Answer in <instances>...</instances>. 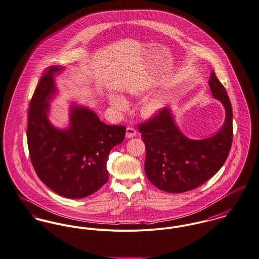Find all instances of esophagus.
<instances>
[{"mask_svg": "<svg viewBox=\"0 0 259 259\" xmlns=\"http://www.w3.org/2000/svg\"><path fill=\"white\" fill-rule=\"evenodd\" d=\"M137 136V131L134 127H126V133H125V137L127 139H132L134 137Z\"/></svg>", "mask_w": 259, "mask_h": 259, "instance_id": "esophagus-1", "label": "esophagus"}]
</instances>
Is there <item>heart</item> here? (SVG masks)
Returning <instances> with one entry per match:
<instances>
[{
    "instance_id": "heart-1",
    "label": "heart",
    "mask_w": 259,
    "mask_h": 259,
    "mask_svg": "<svg viewBox=\"0 0 259 259\" xmlns=\"http://www.w3.org/2000/svg\"><path fill=\"white\" fill-rule=\"evenodd\" d=\"M148 90L149 89L147 87H143L140 85H131L127 88L128 94L138 98L144 96L148 92ZM170 98L171 91L169 89H165L156 94L147 97L141 104V114L147 118L154 117L162 110H164L165 107L168 105L170 101ZM109 101L114 108L118 109L119 111H126L128 109L127 100L120 95L111 93L109 96Z\"/></svg>"
}]
</instances>
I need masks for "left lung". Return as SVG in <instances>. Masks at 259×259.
<instances>
[{
    "label": "left lung",
    "mask_w": 259,
    "mask_h": 259,
    "mask_svg": "<svg viewBox=\"0 0 259 259\" xmlns=\"http://www.w3.org/2000/svg\"><path fill=\"white\" fill-rule=\"evenodd\" d=\"M212 97L226 110L221 130L204 140H190L178 128L171 110L139 124L145 144L144 169L148 180L159 190L183 193L207 182L226 162L233 142V110L227 90L212 71Z\"/></svg>",
    "instance_id": "1"
}]
</instances>
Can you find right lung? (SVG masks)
Instances as JSON below:
<instances>
[{
  "label": "right lung",
  "mask_w": 259,
  "mask_h": 259,
  "mask_svg": "<svg viewBox=\"0 0 259 259\" xmlns=\"http://www.w3.org/2000/svg\"><path fill=\"white\" fill-rule=\"evenodd\" d=\"M63 69L50 66L36 86L27 115V145L32 166L47 187L62 197L81 199L108 182L109 154L124 140L125 126L106 124L93 111L75 104L69 126H53L49 102L56 93L54 75Z\"/></svg>",
  "instance_id": "right-lung-1"
}]
</instances>
